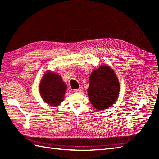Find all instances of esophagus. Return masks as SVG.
Instances as JSON below:
<instances>
[{
	"instance_id": "34e87169",
	"label": "esophagus",
	"mask_w": 159,
	"mask_h": 159,
	"mask_svg": "<svg viewBox=\"0 0 159 159\" xmlns=\"http://www.w3.org/2000/svg\"><path fill=\"white\" fill-rule=\"evenodd\" d=\"M83 91V88L82 87H80V88L78 89H74V91L76 93H81V91Z\"/></svg>"
}]
</instances>
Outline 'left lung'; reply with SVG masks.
Instances as JSON below:
<instances>
[{
  "mask_svg": "<svg viewBox=\"0 0 159 159\" xmlns=\"http://www.w3.org/2000/svg\"><path fill=\"white\" fill-rule=\"evenodd\" d=\"M119 90V80L109 66L102 65L91 72L88 93L95 108L104 110L110 107L117 99Z\"/></svg>",
  "mask_w": 159,
  "mask_h": 159,
  "instance_id": "8db88e82",
  "label": "left lung"
}]
</instances>
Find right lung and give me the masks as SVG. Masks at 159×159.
Returning <instances> with one entry per match:
<instances>
[{
    "instance_id": "add662e5",
    "label": "right lung",
    "mask_w": 159,
    "mask_h": 159,
    "mask_svg": "<svg viewBox=\"0 0 159 159\" xmlns=\"http://www.w3.org/2000/svg\"><path fill=\"white\" fill-rule=\"evenodd\" d=\"M40 93L42 99L51 106H57L63 102L67 85L58 74L48 71L40 84Z\"/></svg>"
}]
</instances>
